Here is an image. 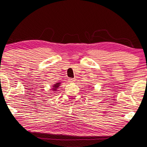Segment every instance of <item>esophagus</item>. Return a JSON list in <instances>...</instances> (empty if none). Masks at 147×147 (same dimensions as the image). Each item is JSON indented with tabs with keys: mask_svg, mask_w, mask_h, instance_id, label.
<instances>
[{
	"mask_svg": "<svg viewBox=\"0 0 147 147\" xmlns=\"http://www.w3.org/2000/svg\"><path fill=\"white\" fill-rule=\"evenodd\" d=\"M69 81L71 82H73L75 81V79H74V78H70L69 79Z\"/></svg>",
	"mask_w": 147,
	"mask_h": 147,
	"instance_id": "obj_1",
	"label": "esophagus"
}]
</instances>
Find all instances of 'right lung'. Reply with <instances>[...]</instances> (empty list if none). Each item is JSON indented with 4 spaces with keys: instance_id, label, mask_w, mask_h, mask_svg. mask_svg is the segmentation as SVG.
<instances>
[{
    "instance_id": "1",
    "label": "right lung",
    "mask_w": 147,
    "mask_h": 147,
    "mask_svg": "<svg viewBox=\"0 0 147 147\" xmlns=\"http://www.w3.org/2000/svg\"><path fill=\"white\" fill-rule=\"evenodd\" d=\"M60 84H61V82H59V83H55V84L53 85L52 87H51V90H53L54 92H55L57 90V88H58L59 87Z\"/></svg>"
}]
</instances>
